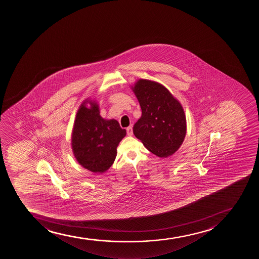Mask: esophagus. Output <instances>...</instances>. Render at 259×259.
Returning a JSON list of instances; mask_svg holds the SVG:
<instances>
[{"mask_svg":"<svg viewBox=\"0 0 259 259\" xmlns=\"http://www.w3.org/2000/svg\"><path fill=\"white\" fill-rule=\"evenodd\" d=\"M126 133H127L128 136H133V134H134L133 127H132V126H128V127L126 128Z\"/></svg>","mask_w":259,"mask_h":259,"instance_id":"34e87169","label":"esophagus"}]
</instances>
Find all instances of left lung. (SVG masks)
<instances>
[{
	"mask_svg": "<svg viewBox=\"0 0 259 259\" xmlns=\"http://www.w3.org/2000/svg\"><path fill=\"white\" fill-rule=\"evenodd\" d=\"M132 90L142 109L141 117L134 124V135L154 155H174L186 136V116L180 102L154 80L139 79Z\"/></svg>",
	"mask_w": 259,
	"mask_h": 259,
	"instance_id": "1",
	"label": "left lung"
}]
</instances>
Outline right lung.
<instances>
[{"label": "right lung", "mask_w": 259, "mask_h": 259, "mask_svg": "<svg viewBox=\"0 0 259 259\" xmlns=\"http://www.w3.org/2000/svg\"><path fill=\"white\" fill-rule=\"evenodd\" d=\"M125 135L126 131L117 120L102 117L96 100L85 99L78 109L73 125V154L83 167L103 174L115 161L116 149Z\"/></svg>", "instance_id": "1"}]
</instances>
